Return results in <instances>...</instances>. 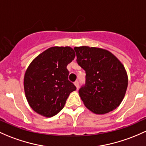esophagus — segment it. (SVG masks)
I'll return each mask as SVG.
<instances>
[{"mask_svg":"<svg viewBox=\"0 0 146 146\" xmlns=\"http://www.w3.org/2000/svg\"><path fill=\"white\" fill-rule=\"evenodd\" d=\"M74 85L76 87V88L77 89L79 88V82H78V80L76 81V82H74Z\"/></svg>","mask_w":146,"mask_h":146,"instance_id":"34e87169","label":"esophagus"}]
</instances>
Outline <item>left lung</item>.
Masks as SVG:
<instances>
[{
  "mask_svg": "<svg viewBox=\"0 0 146 146\" xmlns=\"http://www.w3.org/2000/svg\"><path fill=\"white\" fill-rule=\"evenodd\" d=\"M78 65L85 70V85L80 96L89 110L105 114L119 106L128 85L127 72L117 57L109 51L87 46L76 47Z\"/></svg>",
  "mask_w": 146,
  "mask_h": 146,
  "instance_id": "left-lung-1",
  "label": "left lung"
}]
</instances>
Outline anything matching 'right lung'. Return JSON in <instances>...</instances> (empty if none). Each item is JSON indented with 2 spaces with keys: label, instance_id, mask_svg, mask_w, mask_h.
Here are the masks:
<instances>
[{
  "label": "right lung",
  "instance_id": "add662e5",
  "mask_svg": "<svg viewBox=\"0 0 146 146\" xmlns=\"http://www.w3.org/2000/svg\"><path fill=\"white\" fill-rule=\"evenodd\" d=\"M76 56L70 47H52L35 58L26 70L24 87L31 108L47 117L64 107L69 94L76 90L68 80L67 65Z\"/></svg>",
  "mask_w": 146,
  "mask_h": 146
}]
</instances>
